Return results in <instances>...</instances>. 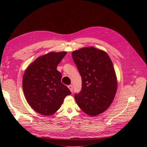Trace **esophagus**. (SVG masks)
<instances>
[{
    "label": "esophagus",
    "mask_w": 147,
    "mask_h": 147,
    "mask_svg": "<svg viewBox=\"0 0 147 147\" xmlns=\"http://www.w3.org/2000/svg\"><path fill=\"white\" fill-rule=\"evenodd\" d=\"M68 88H69V90H70L71 92H73V86L72 85V84H70V85H69Z\"/></svg>",
    "instance_id": "34e87169"
}]
</instances>
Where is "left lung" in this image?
<instances>
[{"label":"left lung","instance_id":"left-lung-1","mask_svg":"<svg viewBox=\"0 0 147 147\" xmlns=\"http://www.w3.org/2000/svg\"><path fill=\"white\" fill-rule=\"evenodd\" d=\"M82 77V90L75 94L77 104L84 113L94 116L108 109L114 99L117 81L108 55L94 47L72 53Z\"/></svg>","mask_w":147,"mask_h":147}]
</instances>
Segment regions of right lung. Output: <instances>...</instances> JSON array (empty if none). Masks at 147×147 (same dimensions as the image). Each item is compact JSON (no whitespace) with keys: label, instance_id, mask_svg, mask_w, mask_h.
Segmentation results:
<instances>
[{"label":"right lung","instance_id":"obj_1","mask_svg":"<svg viewBox=\"0 0 147 147\" xmlns=\"http://www.w3.org/2000/svg\"><path fill=\"white\" fill-rule=\"evenodd\" d=\"M67 52H51L38 57L26 70L23 89L28 104L43 115L55 113L63 104L69 89L61 82L57 66Z\"/></svg>","mask_w":147,"mask_h":147}]
</instances>
